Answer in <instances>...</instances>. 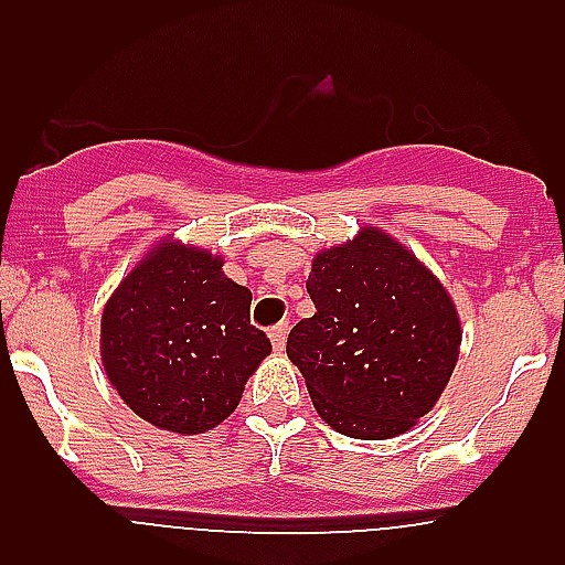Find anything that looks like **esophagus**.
<instances>
[{"label":"esophagus","mask_w":565,"mask_h":565,"mask_svg":"<svg viewBox=\"0 0 565 565\" xmlns=\"http://www.w3.org/2000/svg\"><path fill=\"white\" fill-rule=\"evenodd\" d=\"M287 333H289V322H278L270 328V341L278 352H284V344H287Z\"/></svg>","instance_id":"esophagus-1"}]
</instances>
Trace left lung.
Instances as JSON below:
<instances>
[{"label":"left lung","mask_w":565,"mask_h":565,"mask_svg":"<svg viewBox=\"0 0 565 565\" xmlns=\"http://www.w3.org/2000/svg\"><path fill=\"white\" fill-rule=\"evenodd\" d=\"M315 317L287 355L319 418L355 440H388L437 404L459 361L461 322L435 273L385 230L319 250L306 281Z\"/></svg>","instance_id":"8db88e82"}]
</instances>
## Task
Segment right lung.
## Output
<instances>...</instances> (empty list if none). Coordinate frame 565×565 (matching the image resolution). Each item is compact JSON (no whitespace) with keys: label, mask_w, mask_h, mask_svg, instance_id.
I'll list each match as a JSON object with an SVG mask.
<instances>
[{"label":"right lung","mask_w":565,"mask_h":565,"mask_svg":"<svg viewBox=\"0 0 565 565\" xmlns=\"http://www.w3.org/2000/svg\"><path fill=\"white\" fill-rule=\"evenodd\" d=\"M224 256L163 237L119 281L100 317L108 383L147 424L202 435L230 418L270 341Z\"/></svg>","instance_id":"1"}]
</instances>
